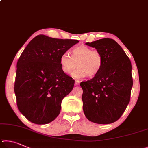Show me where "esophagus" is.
I'll return each mask as SVG.
<instances>
[{
	"label": "esophagus",
	"mask_w": 148,
	"mask_h": 148,
	"mask_svg": "<svg viewBox=\"0 0 148 148\" xmlns=\"http://www.w3.org/2000/svg\"><path fill=\"white\" fill-rule=\"evenodd\" d=\"M80 83V81H78V80H75V86H77V85H79Z\"/></svg>",
	"instance_id": "1"
}]
</instances>
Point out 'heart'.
I'll list each match as a JSON object with an SVG mask.
<instances>
[{"mask_svg":"<svg viewBox=\"0 0 148 148\" xmlns=\"http://www.w3.org/2000/svg\"><path fill=\"white\" fill-rule=\"evenodd\" d=\"M103 63L104 58L99 51L93 50L84 45H79L73 49L71 56L65 53L60 58V64L64 73H71L77 66L78 67L73 73V76L77 79L85 76H95L101 69Z\"/></svg>","mask_w":148,"mask_h":148,"instance_id":"b5f03b06","label":"heart"}]
</instances>
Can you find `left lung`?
I'll use <instances>...</instances> for the list:
<instances>
[{
  "label": "left lung",
  "mask_w": 148,
  "mask_h": 148,
  "mask_svg": "<svg viewBox=\"0 0 148 148\" xmlns=\"http://www.w3.org/2000/svg\"><path fill=\"white\" fill-rule=\"evenodd\" d=\"M103 54L101 69L91 80L82 82V100L87 119L98 124L115 122L130 101L133 81L130 59L112 39L86 43Z\"/></svg>",
  "instance_id": "1"
}]
</instances>
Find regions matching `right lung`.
<instances>
[{
	"mask_svg": "<svg viewBox=\"0 0 148 148\" xmlns=\"http://www.w3.org/2000/svg\"><path fill=\"white\" fill-rule=\"evenodd\" d=\"M75 40L38 35L30 41L17 64L14 84L17 107L31 122L46 124L55 120L64 97L75 81L62 71L60 58Z\"/></svg>",
	"mask_w": 148,
	"mask_h": 148,
	"instance_id": "obj_1",
	"label": "right lung"
}]
</instances>
